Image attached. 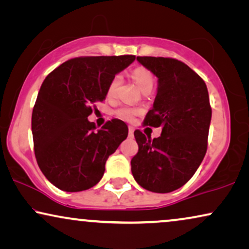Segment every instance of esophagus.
<instances>
[{
	"instance_id": "obj_1",
	"label": "esophagus",
	"mask_w": 249,
	"mask_h": 249,
	"mask_svg": "<svg viewBox=\"0 0 249 249\" xmlns=\"http://www.w3.org/2000/svg\"><path fill=\"white\" fill-rule=\"evenodd\" d=\"M133 133H134V128L132 126H128V135H130V137H133Z\"/></svg>"
}]
</instances>
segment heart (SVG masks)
I'll use <instances>...</instances> for the list:
<instances>
[{
	"label": "heart",
	"mask_w": 249,
	"mask_h": 249,
	"mask_svg": "<svg viewBox=\"0 0 249 249\" xmlns=\"http://www.w3.org/2000/svg\"><path fill=\"white\" fill-rule=\"evenodd\" d=\"M132 77H133L139 88L141 89V91L149 90V89L151 90L152 86H154L155 76L152 74V71H149L148 68H144V67L135 68L134 71H132ZM121 83H122V76L116 75L108 85V90H107L108 97H114L116 92H117V89ZM140 112L141 111L139 110V109H135V108L121 107L116 110V115H117L118 117L125 119V121H133L135 116H138Z\"/></svg>",
	"instance_id": "1"
}]
</instances>
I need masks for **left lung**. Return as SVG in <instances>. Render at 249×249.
<instances>
[{
    "instance_id": "left-lung-1",
    "label": "left lung",
    "mask_w": 249,
    "mask_h": 249,
    "mask_svg": "<svg viewBox=\"0 0 249 249\" xmlns=\"http://www.w3.org/2000/svg\"><path fill=\"white\" fill-rule=\"evenodd\" d=\"M158 78L154 107L143 124L161 127L151 140L134 131L138 154L132 158V174L142 188L166 194L181 188L196 173L207 150L212 118L207 86L197 72L180 60L138 57Z\"/></svg>"
}]
</instances>
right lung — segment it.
Masks as SVG:
<instances>
[{
	"mask_svg": "<svg viewBox=\"0 0 249 249\" xmlns=\"http://www.w3.org/2000/svg\"><path fill=\"white\" fill-rule=\"evenodd\" d=\"M135 55L78 57L46 76L32 114L35 157L42 173L67 192L90 189L101 180L109 156L127 138V125L108 121L100 130L88 117L104 101L108 85Z\"/></svg>",
	"mask_w": 249,
	"mask_h": 249,
	"instance_id": "1",
	"label": "right lung"
}]
</instances>
